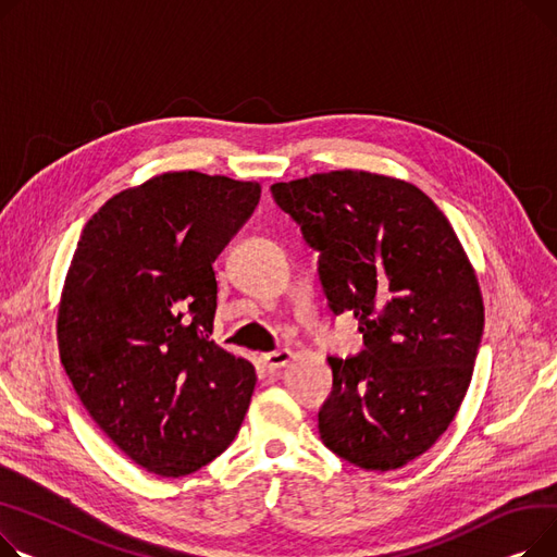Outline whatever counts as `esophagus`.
Returning a JSON list of instances; mask_svg holds the SVG:
<instances>
[{
  "label": "esophagus",
  "instance_id": "esophagus-1",
  "mask_svg": "<svg viewBox=\"0 0 557 557\" xmlns=\"http://www.w3.org/2000/svg\"><path fill=\"white\" fill-rule=\"evenodd\" d=\"M289 359H292V352H289V350H272V352L260 355V364H263V369H265L268 373H274V371L287 367Z\"/></svg>",
  "mask_w": 557,
  "mask_h": 557
}]
</instances>
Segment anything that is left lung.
<instances>
[{
    "instance_id": "obj_1",
    "label": "left lung",
    "mask_w": 557,
    "mask_h": 557,
    "mask_svg": "<svg viewBox=\"0 0 557 557\" xmlns=\"http://www.w3.org/2000/svg\"><path fill=\"white\" fill-rule=\"evenodd\" d=\"M317 249L333 314L352 312L355 357H329L323 445L364 470H396L449 428L483 335L476 274L443 211L409 182L331 171L272 184Z\"/></svg>"
}]
</instances>
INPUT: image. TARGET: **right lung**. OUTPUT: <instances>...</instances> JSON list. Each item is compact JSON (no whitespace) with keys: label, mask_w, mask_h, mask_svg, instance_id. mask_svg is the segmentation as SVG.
I'll return each mask as SVG.
<instances>
[{"label":"right lung","mask_w":557,"mask_h":557,"mask_svg":"<svg viewBox=\"0 0 557 557\" xmlns=\"http://www.w3.org/2000/svg\"><path fill=\"white\" fill-rule=\"evenodd\" d=\"M260 184L180 171L116 193L85 224L58 308L60 362L137 466L184 476L232 443L256 371L209 335L215 258Z\"/></svg>","instance_id":"add662e5"}]
</instances>
